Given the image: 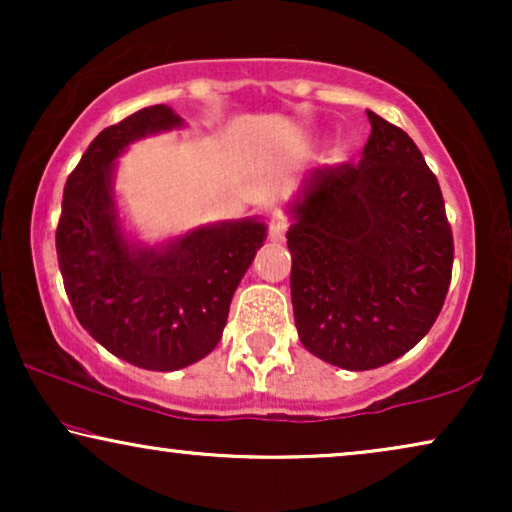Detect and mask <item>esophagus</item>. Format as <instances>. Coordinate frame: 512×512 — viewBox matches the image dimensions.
<instances>
[{
	"label": "esophagus",
	"mask_w": 512,
	"mask_h": 512,
	"mask_svg": "<svg viewBox=\"0 0 512 512\" xmlns=\"http://www.w3.org/2000/svg\"><path fill=\"white\" fill-rule=\"evenodd\" d=\"M286 228H289V219L282 212H272L270 216V226H268V235L270 240L275 242H282L284 235H286Z\"/></svg>",
	"instance_id": "34e87169"
}]
</instances>
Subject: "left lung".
<instances>
[{
    "instance_id": "left-lung-1",
    "label": "left lung",
    "mask_w": 512,
    "mask_h": 512,
    "mask_svg": "<svg viewBox=\"0 0 512 512\" xmlns=\"http://www.w3.org/2000/svg\"><path fill=\"white\" fill-rule=\"evenodd\" d=\"M366 114L363 158L314 172L286 233L300 342L347 370L387 366L431 331L454 261L436 174L408 132Z\"/></svg>"
}]
</instances>
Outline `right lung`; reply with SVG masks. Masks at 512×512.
<instances>
[{"label":"right lung","mask_w":512,"mask_h":512,"mask_svg":"<svg viewBox=\"0 0 512 512\" xmlns=\"http://www.w3.org/2000/svg\"><path fill=\"white\" fill-rule=\"evenodd\" d=\"M181 125L165 104L109 125L67 177L55 230L58 265L81 326L118 359L177 370L219 345L233 293L265 242L247 219L195 230L163 249H132L118 228L111 167L125 146Z\"/></svg>","instance_id":"add662e5"}]
</instances>
